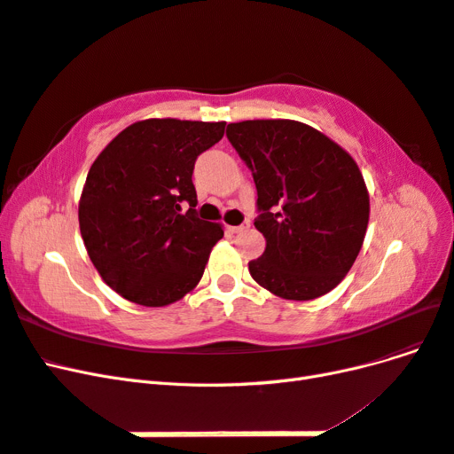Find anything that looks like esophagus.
Instances as JSON below:
<instances>
[{
	"label": "esophagus",
	"mask_w": 454,
	"mask_h": 454,
	"mask_svg": "<svg viewBox=\"0 0 454 454\" xmlns=\"http://www.w3.org/2000/svg\"><path fill=\"white\" fill-rule=\"evenodd\" d=\"M250 229V223H242V225H235V227H229V231L232 232V235H239V232H244Z\"/></svg>",
	"instance_id": "34e87169"
}]
</instances>
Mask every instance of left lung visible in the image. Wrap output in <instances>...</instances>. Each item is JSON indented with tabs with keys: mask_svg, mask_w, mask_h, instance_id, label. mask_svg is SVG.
I'll return each instance as SVG.
<instances>
[{
	"mask_svg": "<svg viewBox=\"0 0 454 454\" xmlns=\"http://www.w3.org/2000/svg\"><path fill=\"white\" fill-rule=\"evenodd\" d=\"M227 138L257 189L255 229L267 248L252 278L282 299L332 292L358 257L369 193L356 160L325 134L290 119L231 122Z\"/></svg>",
	"mask_w": 454,
	"mask_h": 454,
	"instance_id": "8db88e82",
	"label": "left lung"
}]
</instances>
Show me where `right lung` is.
Returning a JSON list of instances; mask_svg holds the SVG:
<instances>
[{
  "label": "right lung",
  "mask_w": 454,
  "mask_h": 454,
  "mask_svg": "<svg viewBox=\"0 0 454 454\" xmlns=\"http://www.w3.org/2000/svg\"><path fill=\"white\" fill-rule=\"evenodd\" d=\"M223 132L225 122L145 119L119 132L92 162L79 229L92 265L121 297L164 307L200 282L223 229L197 217L191 176Z\"/></svg>",
  "instance_id": "add662e5"
}]
</instances>
